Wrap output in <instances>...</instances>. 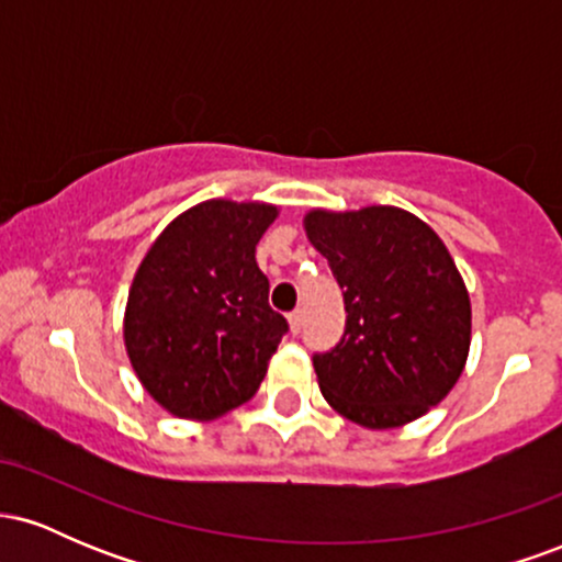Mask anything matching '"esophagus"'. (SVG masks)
Here are the masks:
<instances>
[{"label": "esophagus", "instance_id": "esophagus-1", "mask_svg": "<svg viewBox=\"0 0 562 562\" xmlns=\"http://www.w3.org/2000/svg\"><path fill=\"white\" fill-rule=\"evenodd\" d=\"M288 325H290V333L293 335H299L301 333V327H303V312H293L288 317Z\"/></svg>", "mask_w": 562, "mask_h": 562}]
</instances>
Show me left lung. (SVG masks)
I'll use <instances>...</instances> for the list:
<instances>
[{
    "mask_svg": "<svg viewBox=\"0 0 562 562\" xmlns=\"http://www.w3.org/2000/svg\"><path fill=\"white\" fill-rule=\"evenodd\" d=\"M303 229L348 314L340 344L314 357L325 402L370 430L423 417L454 389L470 351V295L447 245L396 205L312 209Z\"/></svg>",
    "mask_w": 562,
    "mask_h": 562,
    "instance_id": "8db88e82",
    "label": "left lung"
}]
</instances>
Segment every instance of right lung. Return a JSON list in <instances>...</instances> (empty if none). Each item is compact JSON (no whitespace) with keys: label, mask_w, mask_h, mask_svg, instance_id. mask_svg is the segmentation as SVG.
Listing matches in <instances>:
<instances>
[{"label":"right lung","mask_w":562,"mask_h":562,"mask_svg":"<svg viewBox=\"0 0 562 562\" xmlns=\"http://www.w3.org/2000/svg\"><path fill=\"white\" fill-rule=\"evenodd\" d=\"M280 209L203 200L156 237L124 312L142 389L182 420H216L259 391L288 322L269 306L256 245Z\"/></svg>","instance_id":"1"}]
</instances>
